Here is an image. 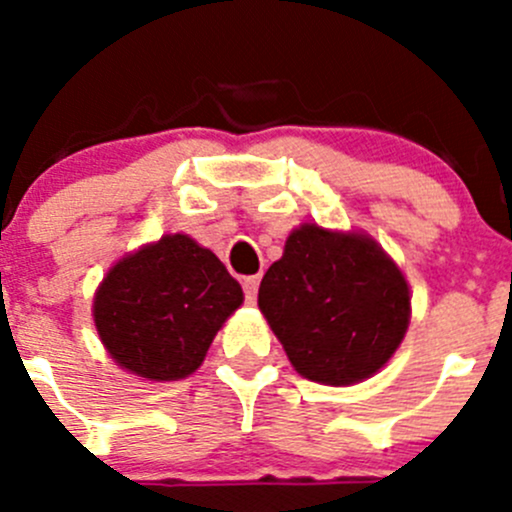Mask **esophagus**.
<instances>
[{
  "instance_id": "esophagus-1",
  "label": "esophagus",
  "mask_w": 512,
  "mask_h": 512,
  "mask_svg": "<svg viewBox=\"0 0 512 512\" xmlns=\"http://www.w3.org/2000/svg\"><path fill=\"white\" fill-rule=\"evenodd\" d=\"M257 287H260V275L242 277V289H245V299H247V302H255Z\"/></svg>"
}]
</instances>
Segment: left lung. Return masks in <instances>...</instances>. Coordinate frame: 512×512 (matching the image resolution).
<instances>
[{
    "label": "left lung",
    "mask_w": 512,
    "mask_h": 512,
    "mask_svg": "<svg viewBox=\"0 0 512 512\" xmlns=\"http://www.w3.org/2000/svg\"><path fill=\"white\" fill-rule=\"evenodd\" d=\"M262 314L294 369L319 384L347 386L381 369L404 339L409 285L364 235L302 225L265 272Z\"/></svg>",
    "instance_id": "1"
}]
</instances>
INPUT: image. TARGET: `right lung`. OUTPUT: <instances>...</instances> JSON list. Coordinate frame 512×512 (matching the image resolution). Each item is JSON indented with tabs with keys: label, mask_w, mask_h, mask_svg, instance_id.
<instances>
[{
	"label": "right lung",
	"mask_w": 512,
	"mask_h": 512,
	"mask_svg": "<svg viewBox=\"0 0 512 512\" xmlns=\"http://www.w3.org/2000/svg\"><path fill=\"white\" fill-rule=\"evenodd\" d=\"M242 287L210 250L188 235H165L123 257L94 299L108 354L151 381L185 379L203 364Z\"/></svg>",
	"instance_id": "obj_1"
}]
</instances>
